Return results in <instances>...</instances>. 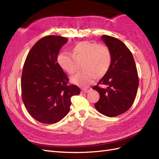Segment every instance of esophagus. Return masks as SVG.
I'll use <instances>...</instances> for the list:
<instances>
[{"label":"esophagus","mask_w":159,"mask_h":159,"mask_svg":"<svg viewBox=\"0 0 159 159\" xmlns=\"http://www.w3.org/2000/svg\"><path fill=\"white\" fill-rule=\"evenodd\" d=\"M90 89H88V88H83L81 89V93H88L90 91Z\"/></svg>","instance_id":"obj_1"}]
</instances>
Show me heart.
Here are the masks:
<instances>
[{
	"label": "heart",
	"mask_w": 159,
	"mask_h": 159,
	"mask_svg": "<svg viewBox=\"0 0 159 159\" xmlns=\"http://www.w3.org/2000/svg\"><path fill=\"white\" fill-rule=\"evenodd\" d=\"M112 56L106 45L95 42L84 41L73 47L71 54L61 53L57 56V63L70 74L79 70L80 64L83 62L84 70L71 77L72 83L87 87L97 78L103 77L109 70Z\"/></svg>",
	"instance_id": "obj_1"
}]
</instances>
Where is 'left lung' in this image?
I'll use <instances>...</instances> for the list:
<instances>
[{
  "mask_svg": "<svg viewBox=\"0 0 159 159\" xmlns=\"http://www.w3.org/2000/svg\"><path fill=\"white\" fill-rule=\"evenodd\" d=\"M101 39L110 49L112 60L106 74L93 87L100 96L95 107L105 116L113 117L131 107L137 93L139 78L133 54L126 45L110 36L103 35ZM99 84L107 88L99 87Z\"/></svg>",
  "mask_w": 159,
  "mask_h": 159,
  "instance_id": "obj_1",
  "label": "left lung"
}]
</instances>
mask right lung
Masks as SVG:
<instances>
[{
	"mask_svg": "<svg viewBox=\"0 0 159 159\" xmlns=\"http://www.w3.org/2000/svg\"><path fill=\"white\" fill-rule=\"evenodd\" d=\"M68 42L60 36L41 38L28 53L24 64L22 98L28 112L36 121L45 124L60 121L68 113L71 98L79 95L75 85L57 63L58 53Z\"/></svg>",
	"mask_w": 159,
	"mask_h": 159,
	"instance_id": "obj_1",
	"label": "right lung"
}]
</instances>
